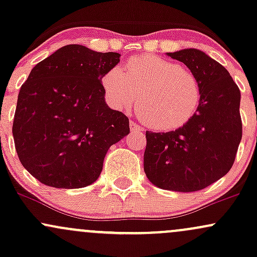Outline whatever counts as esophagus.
<instances>
[{
  "mask_svg": "<svg viewBox=\"0 0 257 257\" xmlns=\"http://www.w3.org/2000/svg\"><path fill=\"white\" fill-rule=\"evenodd\" d=\"M129 126H131V131L133 133H141V132H143V128H141V126L139 124H137L134 120H131V123H129Z\"/></svg>",
  "mask_w": 257,
  "mask_h": 257,
  "instance_id": "34e87169",
  "label": "esophagus"
}]
</instances>
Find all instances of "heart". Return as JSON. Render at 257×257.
Listing matches in <instances>:
<instances>
[{
    "label": "heart",
    "instance_id": "heart-1",
    "mask_svg": "<svg viewBox=\"0 0 257 257\" xmlns=\"http://www.w3.org/2000/svg\"><path fill=\"white\" fill-rule=\"evenodd\" d=\"M101 85L114 110H129L139 96L141 119L150 128L162 132L187 124L202 101L200 83L190 70L153 54L129 58L124 72L111 67L102 76Z\"/></svg>",
    "mask_w": 257,
    "mask_h": 257
}]
</instances>
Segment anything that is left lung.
<instances>
[{"label":"left lung","mask_w":257,"mask_h":257,"mask_svg":"<svg viewBox=\"0 0 257 257\" xmlns=\"http://www.w3.org/2000/svg\"><path fill=\"white\" fill-rule=\"evenodd\" d=\"M196 76L202 101L187 124L168 133L146 132L144 170L159 188L203 190L225 176L241 140L240 90L225 67L194 48L167 53Z\"/></svg>","instance_id":"1"}]
</instances>
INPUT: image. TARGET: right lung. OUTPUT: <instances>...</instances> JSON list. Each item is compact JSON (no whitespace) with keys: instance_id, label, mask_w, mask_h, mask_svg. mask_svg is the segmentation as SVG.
<instances>
[{"instance_id":"1","label":"right lung","mask_w":257,"mask_h":257,"mask_svg":"<svg viewBox=\"0 0 257 257\" xmlns=\"http://www.w3.org/2000/svg\"><path fill=\"white\" fill-rule=\"evenodd\" d=\"M119 57L69 44L31 70L18 95L13 138L23 167L40 182L91 185L110 146L129 134L128 117L108 107L101 85Z\"/></svg>"}]
</instances>
